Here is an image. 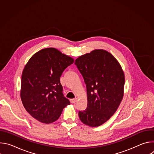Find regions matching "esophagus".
Returning a JSON list of instances; mask_svg holds the SVG:
<instances>
[{"label": "esophagus", "instance_id": "esophagus-1", "mask_svg": "<svg viewBox=\"0 0 154 154\" xmlns=\"http://www.w3.org/2000/svg\"><path fill=\"white\" fill-rule=\"evenodd\" d=\"M77 97H75V98H74V99H71V100H70V101H71V103H75L77 101Z\"/></svg>", "mask_w": 154, "mask_h": 154}]
</instances>
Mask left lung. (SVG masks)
<instances>
[{"label": "left lung", "mask_w": 154, "mask_h": 154, "mask_svg": "<svg viewBox=\"0 0 154 154\" xmlns=\"http://www.w3.org/2000/svg\"><path fill=\"white\" fill-rule=\"evenodd\" d=\"M75 64L86 86L88 105L79 112L80 121L98 127L114 115L124 96L125 77L119 63L112 54L96 49L77 58Z\"/></svg>", "instance_id": "obj_1"}]
</instances>
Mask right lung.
<instances>
[{"label":"right lung","mask_w":154,"mask_h":154,"mask_svg":"<svg viewBox=\"0 0 154 154\" xmlns=\"http://www.w3.org/2000/svg\"><path fill=\"white\" fill-rule=\"evenodd\" d=\"M74 61L72 58L50 48L35 53L26 64L22 73L20 98L27 112L38 121L55 122L70 104L63 96L60 79Z\"/></svg>","instance_id":"obj_1"}]
</instances>
